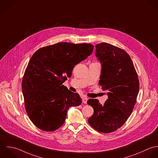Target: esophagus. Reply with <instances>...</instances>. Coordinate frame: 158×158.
Returning a JSON list of instances; mask_svg holds the SVG:
<instances>
[{
	"label": "esophagus",
	"mask_w": 158,
	"mask_h": 158,
	"mask_svg": "<svg viewBox=\"0 0 158 158\" xmlns=\"http://www.w3.org/2000/svg\"><path fill=\"white\" fill-rule=\"evenodd\" d=\"M88 100V98L87 97H86V96H83V97L82 98V101H83V102L84 104H87Z\"/></svg>",
	"instance_id": "obj_1"
}]
</instances>
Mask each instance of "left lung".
Segmentation results:
<instances>
[{"instance_id":"left-lung-1","label":"left lung","mask_w":158,"mask_h":158,"mask_svg":"<svg viewBox=\"0 0 158 158\" xmlns=\"http://www.w3.org/2000/svg\"><path fill=\"white\" fill-rule=\"evenodd\" d=\"M96 56L102 69L99 84L108 99L101 105L90 99L94 113L88 121L100 132L109 133L121 127L131 114L139 91L137 72L129 55L123 49L106 43L96 45Z\"/></svg>"}]
</instances>
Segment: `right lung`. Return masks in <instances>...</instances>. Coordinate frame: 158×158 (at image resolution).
Wrapping results in <instances>:
<instances>
[{
    "instance_id": "right-lung-1",
    "label": "right lung",
    "mask_w": 158,
    "mask_h": 158,
    "mask_svg": "<svg viewBox=\"0 0 158 158\" xmlns=\"http://www.w3.org/2000/svg\"><path fill=\"white\" fill-rule=\"evenodd\" d=\"M90 44L61 42L43 47L31 57L26 69L22 91L31 121L45 131H54L65 122L69 107L81 104L78 93L62 83L74 66L93 53Z\"/></svg>"
}]
</instances>
